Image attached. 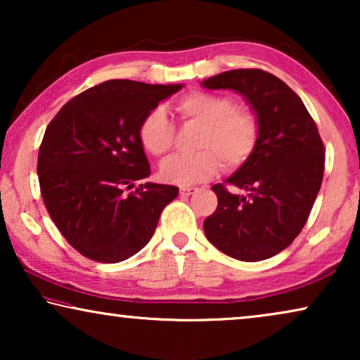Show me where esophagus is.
<instances>
[{
	"instance_id": "1",
	"label": "esophagus",
	"mask_w": 360,
	"mask_h": 360,
	"mask_svg": "<svg viewBox=\"0 0 360 360\" xmlns=\"http://www.w3.org/2000/svg\"><path fill=\"white\" fill-rule=\"evenodd\" d=\"M195 191H196V188H193V186H181L180 195H193Z\"/></svg>"
}]
</instances>
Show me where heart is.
<instances>
[{
	"label": "heart",
	"instance_id": "1",
	"mask_svg": "<svg viewBox=\"0 0 360 360\" xmlns=\"http://www.w3.org/2000/svg\"><path fill=\"white\" fill-rule=\"evenodd\" d=\"M176 112L190 124L201 126L191 155H172L160 165L162 179L179 186L201 184L218 174L219 156L224 169H238L249 159L259 142L257 116L236 106L229 96L210 91H190L176 101ZM139 142L149 154L165 155L175 139V127L164 108H154L142 117Z\"/></svg>",
	"mask_w": 360,
	"mask_h": 360
}]
</instances>
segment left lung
Segmentation results:
<instances>
[{
  "mask_svg": "<svg viewBox=\"0 0 360 360\" xmlns=\"http://www.w3.org/2000/svg\"><path fill=\"white\" fill-rule=\"evenodd\" d=\"M210 90H234L257 116L259 142L223 184L211 186L218 208L205 219L206 238L229 257L257 262L282 252L307 224L324 172V146L300 96L272 73L229 70L201 82Z\"/></svg>",
  "mask_w": 360,
  "mask_h": 360,
  "instance_id": "8db88e82",
  "label": "left lung"
}]
</instances>
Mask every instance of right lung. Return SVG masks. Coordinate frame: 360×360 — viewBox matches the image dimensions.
I'll use <instances>...</instances> for the list:
<instances>
[{
  "label": "right lung",
  "mask_w": 360,
  "mask_h": 360,
  "mask_svg": "<svg viewBox=\"0 0 360 360\" xmlns=\"http://www.w3.org/2000/svg\"><path fill=\"white\" fill-rule=\"evenodd\" d=\"M184 85L108 80L62 106L39 147L37 175L51 218L73 249L116 264L149 243L174 185L142 184L150 167L139 142L147 112Z\"/></svg>",
  "instance_id": "obj_1"
}]
</instances>
